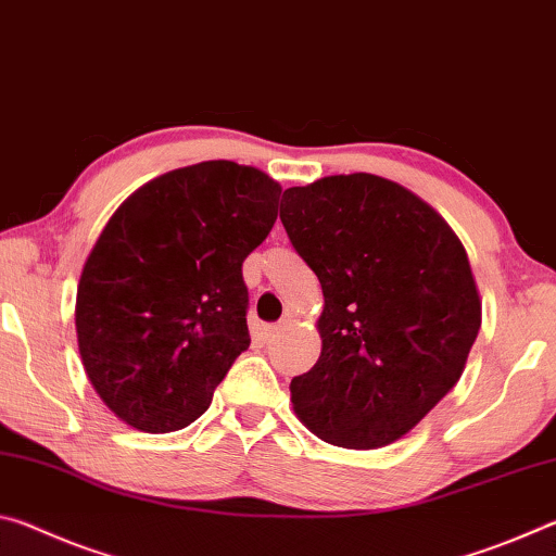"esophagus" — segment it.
<instances>
[{
	"label": "esophagus",
	"instance_id": "esophagus-1",
	"mask_svg": "<svg viewBox=\"0 0 556 556\" xmlns=\"http://www.w3.org/2000/svg\"><path fill=\"white\" fill-rule=\"evenodd\" d=\"M287 326H289V321L285 318V321H279V324H269V326H265V328H262V333H265V338L269 341V338H275V336H279L281 331H285Z\"/></svg>",
	"mask_w": 556,
	"mask_h": 556
}]
</instances>
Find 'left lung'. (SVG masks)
<instances>
[{
  "mask_svg": "<svg viewBox=\"0 0 556 556\" xmlns=\"http://www.w3.org/2000/svg\"><path fill=\"white\" fill-rule=\"evenodd\" d=\"M279 218L324 289L321 355L289 384L296 417L333 446H388L458 382L481 328L464 244L375 174L287 188Z\"/></svg>",
  "mask_w": 556,
  "mask_h": 556,
  "instance_id": "1",
  "label": "left lung"
}]
</instances>
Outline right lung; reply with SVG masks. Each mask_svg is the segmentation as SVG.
Returning <instances> with one entry per match:
<instances>
[{"label":"right lung","mask_w":556,"mask_h":556,"mask_svg":"<svg viewBox=\"0 0 556 556\" xmlns=\"http://www.w3.org/2000/svg\"><path fill=\"white\" fill-rule=\"evenodd\" d=\"M281 186L201 162L137 188L83 267L75 331L100 400L149 434L191 425L250 345L242 262L277 220Z\"/></svg>","instance_id":"right-lung-1"}]
</instances>
